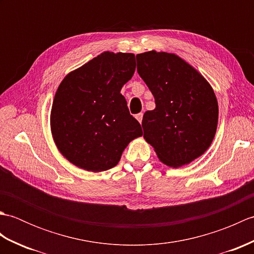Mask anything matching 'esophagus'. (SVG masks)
I'll use <instances>...</instances> for the list:
<instances>
[{
	"label": "esophagus",
	"mask_w": 254,
	"mask_h": 254,
	"mask_svg": "<svg viewBox=\"0 0 254 254\" xmlns=\"http://www.w3.org/2000/svg\"><path fill=\"white\" fill-rule=\"evenodd\" d=\"M135 118H136V120H137L139 123H142V120H143V113H138V115L135 116Z\"/></svg>",
	"instance_id": "1"
}]
</instances>
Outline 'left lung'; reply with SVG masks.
Here are the masks:
<instances>
[{
    "label": "left lung",
    "mask_w": 254,
    "mask_h": 254,
    "mask_svg": "<svg viewBox=\"0 0 254 254\" xmlns=\"http://www.w3.org/2000/svg\"><path fill=\"white\" fill-rule=\"evenodd\" d=\"M137 73L148 86L156 108L144 113V138L161 163L178 168L202 156L217 130L218 102L212 86L175 53L136 56Z\"/></svg>",
    "instance_id": "8db88e82"
}]
</instances>
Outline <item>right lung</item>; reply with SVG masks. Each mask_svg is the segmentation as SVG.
<instances>
[{
    "label": "right lung",
    "instance_id": "1",
    "mask_svg": "<svg viewBox=\"0 0 254 254\" xmlns=\"http://www.w3.org/2000/svg\"><path fill=\"white\" fill-rule=\"evenodd\" d=\"M134 71L133 53L106 51L63 78L52 102L50 127L69 163L87 171L108 170L128 143L142 136L141 124L120 93Z\"/></svg>",
    "mask_w": 254,
    "mask_h": 254
}]
</instances>
